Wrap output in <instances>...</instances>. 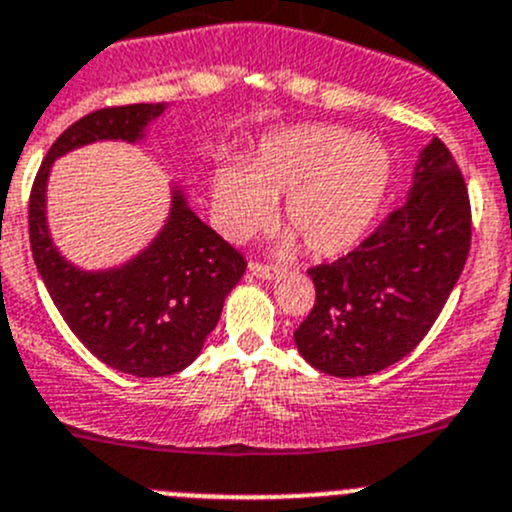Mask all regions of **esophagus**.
<instances>
[{
	"mask_svg": "<svg viewBox=\"0 0 512 512\" xmlns=\"http://www.w3.org/2000/svg\"><path fill=\"white\" fill-rule=\"evenodd\" d=\"M250 272L260 280H275L280 275V267L262 265V262H250Z\"/></svg>",
	"mask_w": 512,
	"mask_h": 512,
	"instance_id": "1",
	"label": "esophagus"
}]
</instances>
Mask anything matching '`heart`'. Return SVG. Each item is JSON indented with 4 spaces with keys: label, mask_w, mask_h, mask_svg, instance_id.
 I'll list each match as a JSON object with an SVG mask.
<instances>
[{
    "label": "heart",
    "mask_w": 512,
    "mask_h": 512,
    "mask_svg": "<svg viewBox=\"0 0 512 512\" xmlns=\"http://www.w3.org/2000/svg\"><path fill=\"white\" fill-rule=\"evenodd\" d=\"M391 181L381 143L338 126H298L260 141L245 166L227 164L212 186L214 224L227 240H247L267 224L275 199L293 232L278 247L305 242L310 255L351 252L374 224Z\"/></svg>",
    "instance_id": "obj_1"
}]
</instances>
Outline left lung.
I'll return each instance as SVG.
<instances>
[{"instance_id": "obj_1", "label": "left lung", "mask_w": 512, "mask_h": 512, "mask_svg": "<svg viewBox=\"0 0 512 512\" xmlns=\"http://www.w3.org/2000/svg\"><path fill=\"white\" fill-rule=\"evenodd\" d=\"M470 197L450 148H422L412 189L353 252L310 267L315 305L295 331L313 369L353 379L389 369L427 336L470 252Z\"/></svg>"}]
</instances>
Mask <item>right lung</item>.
Wrapping results in <instances>:
<instances>
[{
	"mask_svg": "<svg viewBox=\"0 0 512 512\" xmlns=\"http://www.w3.org/2000/svg\"><path fill=\"white\" fill-rule=\"evenodd\" d=\"M166 103L88 113L47 151L30 197V245L52 303L105 366L138 379L179 374L202 353L224 298L245 275V257L189 207L171 181L164 227L138 255L105 270H83L57 250L47 222V181L60 156L98 141L143 143Z\"/></svg>",
	"mask_w": 512,
	"mask_h": 512,
	"instance_id": "1",
	"label": "right lung"
}]
</instances>
